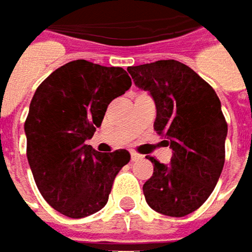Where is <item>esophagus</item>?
<instances>
[{"label": "esophagus", "mask_w": 252, "mask_h": 252, "mask_svg": "<svg viewBox=\"0 0 252 252\" xmlns=\"http://www.w3.org/2000/svg\"><path fill=\"white\" fill-rule=\"evenodd\" d=\"M140 159H141V156H140L138 153L131 152V160H132V162H137V160H140Z\"/></svg>", "instance_id": "obj_1"}]
</instances>
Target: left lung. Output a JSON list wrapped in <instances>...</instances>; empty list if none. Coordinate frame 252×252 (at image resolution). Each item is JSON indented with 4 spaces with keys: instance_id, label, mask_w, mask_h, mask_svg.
<instances>
[{
    "instance_id": "obj_1",
    "label": "left lung",
    "mask_w": 252,
    "mask_h": 252,
    "mask_svg": "<svg viewBox=\"0 0 252 252\" xmlns=\"http://www.w3.org/2000/svg\"><path fill=\"white\" fill-rule=\"evenodd\" d=\"M128 73L153 97L155 129L172 149L169 165L150 158L146 201L165 216H187L210 197L223 169L227 124L220 100L209 83L175 60L129 67Z\"/></svg>"
}]
</instances>
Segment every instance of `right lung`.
Segmentation results:
<instances>
[{
  "label": "right lung",
  "instance_id": "1",
  "mask_svg": "<svg viewBox=\"0 0 252 252\" xmlns=\"http://www.w3.org/2000/svg\"><path fill=\"white\" fill-rule=\"evenodd\" d=\"M131 87L121 67L86 60L55 70L36 89L25 123L27 160L46 203L80 219L105 207L129 153L96 152L86 140L100 126L108 105Z\"/></svg>",
  "mask_w": 252,
  "mask_h": 252
}]
</instances>
